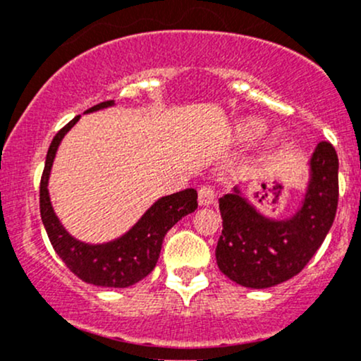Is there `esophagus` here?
I'll return each mask as SVG.
<instances>
[{"label": "esophagus", "mask_w": 361, "mask_h": 361, "mask_svg": "<svg viewBox=\"0 0 361 361\" xmlns=\"http://www.w3.org/2000/svg\"><path fill=\"white\" fill-rule=\"evenodd\" d=\"M214 200H215V192H214L212 186L205 185L198 190V204H200L202 207L212 205Z\"/></svg>", "instance_id": "obj_1"}]
</instances>
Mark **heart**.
Returning <instances> with one entry per match:
<instances>
[{"label":"heart","instance_id":"1","mask_svg":"<svg viewBox=\"0 0 361 361\" xmlns=\"http://www.w3.org/2000/svg\"><path fill=\"white\" fill-rule=\"evenodd\" d=\"M264 130V123L258 118H247L243 120L239 123L238 128H235V137H238L239 142H247V140H252L255 137H258L261 132ZM276 142V135L270 134L267 137V146H273Z\"/></svg>","mask_w":361,"mask_h":361}]
</instances>
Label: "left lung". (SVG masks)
Returning <instances> with one entry per match:
<instances>
[{
  "label": "left lung",
  "instance_id": "8db88e82",
  "mask_svg": "<svg viewBox=\"0 0 361 361\" xmlns=\"http://www.w3.org/2000/svg\"><path fill=\"white\" fill-rule=\"evenodd\" d=\"M309 183L300 209L271 219L247 202L241 188L219 198L222 234L215 258L219 270L247 288H268L304 270L329 233L338 209V154L319 142L309 161Z\"/></svg>",
  "mask_w": 361,
  "mask_h": 361
}]
</instances>
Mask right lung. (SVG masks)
Listing matches in <instances>:
<instances>
[{
	"label": "right lung",
	"mask_w": 361,
	"mask_h": 361,
	"mask_svg": "<svg viewBox=\"0 0 361 361\" xmlns=\"http://www.w3.org/2000/svg\"><path fill=\"white\" fill-rule=\"evenodd\" d=\"M114 105V100L98 103L86 110V114ZM80 117L81 115L74 117L68 126L57 132L47 151L40 180V217L52 247L78 279L97 287L126 288L137 283L154 270L164 235L180 219L197 210V190L186 188L183 192L161 197L126 234L114 241L88 244L73 238L54 212L47 185L57 147Z\"/></svg>",
	"instance_id": "1"
}]
</instances>
